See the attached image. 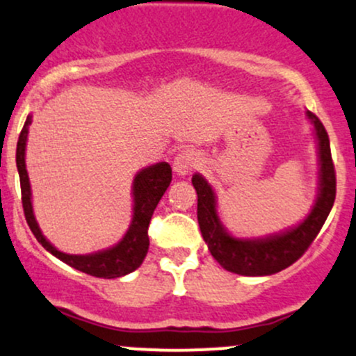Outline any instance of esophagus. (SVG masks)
<instances>
[{"label": "esophagus", "instance_id": "obj_1", "mask_svg": "<svg viewBox=\"0 0 356 356\" xmlns=\"http://www.w3.org/2000/svg\"><path fill=\"white\" fill-rule=\"evenodd\" d=\"M200 163V156L193 151V149H183L177 154L173 161V168L178 175H186L192 168Z\"/></svg>", "mask_w": 356, "mask_h": 356}]
</instances>
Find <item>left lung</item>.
Segmentation results:
<instances>
[{"label":"left lung","mask_w":356,"mask_h":356,"mask_svg":"<svg viewBox=\"0 0 356 356\" xmlns=\"http://www.w3.org/2000/svg\"><path fill=\"white\" fill-rule=\"evenodd\" d=\"M307 117L314 124L317 144H319V197L307 219L297 227L266 239L232 238L222 227L217 216L216 195L212 186L200 175H195L192 178L198 197L197 217L202 236L207 243L210 254L227 271L246 275V277L278 273L296 263L307 251L326 222L336 198L334 163L331 158L330 137L323 122L312 112H307Z\"/></svg>","instance_id":"obj_1"}]
</instances>
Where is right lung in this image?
Instances as JSON below:
<instances>
[{
  "label": "right lung",
  "instance_id": "1",
  "mask_svg": "<svg viewBox=\"0 0 356 356\" xmlns=\"http://www.w3.org/2000/svg\"><path fill=\"white\" fill-rule=\"evenodd\" d=\"M32 124V115L26 117L24 129L17 144V168L20 175L22 205H24L25 219L30 231L37 241L49 251L72 268L83 271L98 278H117L137 270L146 258L149 250L147 229L156 205L171 183V166L168 163H158L146 168L134 178V219L124 239L110 250L95 254H66L56 250L47 239L42 236L35 217H33L32 200H30V181L25 170V144L29 136V125Z\"/></svg>",
  "mask_w": 356,
  "mask_h": 356
}]
</instances>
